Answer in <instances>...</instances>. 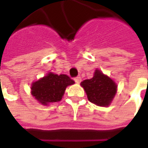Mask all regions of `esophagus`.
<instances>
[{
  "label": "esophagus",
  "mask_w": 148,
  "mask_h": 148,
  "mask_svg": "<svg viewBox=\"0 0 148 148\" xmlns=\"http://www.w3.org/2000/svg\"><path fill=\"white\" fill-rule=\"evenodd\" d=\"M74 81H75V82L76 83H80L81 82V81H82V79H81V77H77L74 78Z\"/></svg>",
  "instance_id": "esophagus-1"
}]
</instances>
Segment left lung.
<instances>
[{
    "label": "left lung",
    "instance_id": "obj_1",
    "mask_svg": "<svg viewBox=\"0 0 148 148\" xmlns=\"http://www.w3.org/2000/svg\"><path fill=\"white\" fill-rule=\"evenodd\" d=\"M81 84L89 100L99 106H108L116 94V84L99 70L95 71L92 78L86 79Z\"/></svg>",
    "mask_w": 148,
    "mask_h": 148
}]
</instances>
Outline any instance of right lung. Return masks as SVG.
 Returning a JSON list of instances; mask_svg holds the SVG:
<instances>
[{"mask_svg": "<svg viewBox=\"0 0 148 148\" xmlns=\"http://www.w3.org/2000/svg\"><path fill=\"white\" fill-rule=\"evenodd\" d=\"M74 84V81L66 75L49 73L46 77L33 83L32 95L41 104L48 105L62 99L66 87Z\"/></svg>", "mask_w": 148, "mask_h": 148, "instance_id": "1", "label": "right lung"}]
</instances>
